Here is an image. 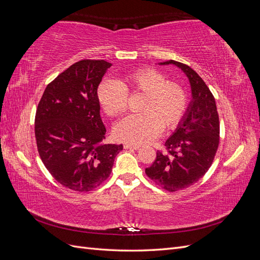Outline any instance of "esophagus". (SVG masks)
I'll use <instances>...</instances> for the list:
<instances>
[{"mask_svg":"<svg viewBox=\"0 0 260 260\" xmlns=\"http://www.w3.org/2000/svg\"><path fill=\"white\" fill-rule=\"evenodd\" d=\"M123 147H124L125 149H136V151H138V149H140V146H139V145H132V144H128V143L123 144Z\"/></svg>","mask_w":260,"mask_h":260,"instance_id":"34e87169","label":"esophagus"}]
</instances>
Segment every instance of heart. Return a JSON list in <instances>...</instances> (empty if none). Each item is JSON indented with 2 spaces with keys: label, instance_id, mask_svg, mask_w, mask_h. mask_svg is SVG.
Returning a JSON list of instances; mask_svg holds the SVG:
<instances>
[{
  "label": "heart",
  "instance_id": "1",
  "mask_svg": "<svg viewBox=\"0 0 260 260\" xmlns=\"http://www.w3.org/2000/svg\"><path fill=\"white\" fill-rule=\"evenodd\" d=\"M142 93L138 115L123 118L114 128L115 138L130 144L148 143L159 135L162 127L174 129L182 119L187 107L183 86L167 81V77L154 68L144 67L124 75L119 81H102L96 91L98 101L111 117L123 114L128 105V94Z\"/></svg>",
  "mask_w": 260,
  "mask_h": 260
}]
</instances>
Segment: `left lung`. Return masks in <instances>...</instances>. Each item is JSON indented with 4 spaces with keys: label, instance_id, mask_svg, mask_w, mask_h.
Returning <instances> with one entry per match:
<instances>
[{
    "label": "left lung",
    "instance_id": "1",
    "mask_svg": "<svg viewBox=\"0 0 260 260\" xmlns=\"http://www.w3.org/2000/svg\"><path fill=\"white\" fill-rule=\"evenodd\" d=\"M176 65L188 78L192 101L177 130L166 141L167 153L157 151L147 177L169 192L183 190L206 174L214 161L219 145V116L216 101L198 73L176 60L160 65Z\"/></svg>",
    "mask_w": 260,
    "mask_h": 260
}]
</instances>
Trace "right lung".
Returning a JSON list of instances; mask_svg holds the SVG:
<instances>
[{
    "instance_id": "1",
    "label": "right lung",
    "mask_w": 260,
    "mask_h": 260,
    "mask_svg": "<svg viewBox=\"0 0 260 260\" xmlns=\"http://www.w3.org/2000/svg\"><path fill=\"white\" fill-rule=\"evenodd\" d=\"M112 66L82 59L46 86L35 119L38 152L53 178L65 187L89 192L109 177L122 144H105L98 86Z\"/></svg>"
}]
</instances>
